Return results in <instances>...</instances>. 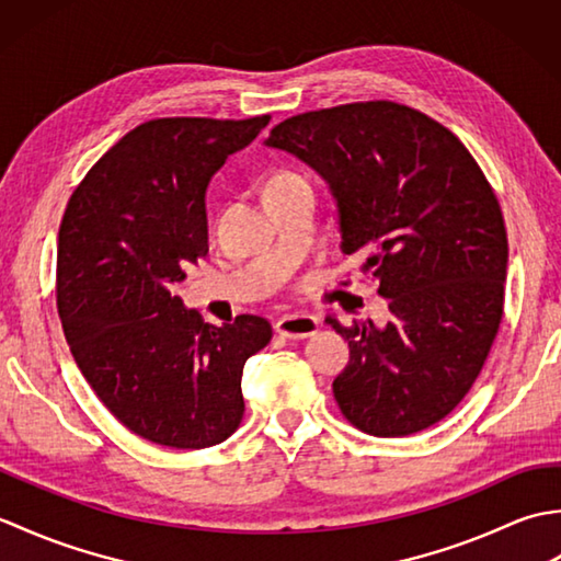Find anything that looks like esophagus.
Returning a JSON list of instances; mask_svg holds the SVG:
<instances>
[{
  "instance_id": "1",
  "label": "esophagus",
  "mask_w": 561,
  "mask_h": 561,
  "mask_svg": "<svg viewBox=\"0 0 561 561\" xmlns=\"http://www.w3.org/2000/svg\"><path fill=\"white\" fill-rule=\"evenodd\" d=\"M277 335L289 340H306L318 332V318L313 316H284L277 320Z\"/></svg>"
}]
</instances>
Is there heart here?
Listing matches in <instances>:
<instances>
[{
	"label": "heart",
	"instance_id": "1",
	"mask_svg": "<svg viewBox=\"0 0 561 561\" xmlns=\"http://www.w3.org/2000/svg\"><path fill=\"white\" fill-rule=\"evenodd\" d=\"M291 178H299V173H291V171H277V173H272V175L267 178V183H265V190H267V187H272V185H277V183H284V181H291Z\"/></svg>",
	"mask_w": 561,
	"mask_h": 561
}]
</instances>
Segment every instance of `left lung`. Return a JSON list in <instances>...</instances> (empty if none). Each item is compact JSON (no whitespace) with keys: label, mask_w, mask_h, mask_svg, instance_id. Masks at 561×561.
Listing matches in <instances>:
<instances>
[{"label":"left lung","mask_w":561,"mask_h":561,"mask_svg":"<svg viewBox=\"0 0 561 561\" xmlns=\"http://www.w3.org/2000/svg\"><path fill=\"white\" fill-rule=\"evenodd\" d=\"M265 147L323 178L342 253H362L390 320L344 328L350 364L332 383L342 414L371 436L444 420L480 376L504 313L502 207L462 141L392 101L350 103L279 123Z\"/></svg>","instance_id":"left-lung-1"}]
</instances>
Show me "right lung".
I'll return each instance as SVG.
<instances>
[{"instance_id":"obj_1","label":"right lung","mask_w":561,"mask_h":561,"mask_svg":"<svg viewBox=\"0 0 561 561\" xmlns=\"http://www.w3.org/2000/svg\"><path fill=\"white\" fill-rule=\"evenodd\" d=\"M270 115L161 117L103 153L69 197L57 238V311L79 371L129 432L209 448L243 420L245 362L272 340L260 316L202 323L173 294L207 255L211 175Z\"/></svg>"}]
</instances>
